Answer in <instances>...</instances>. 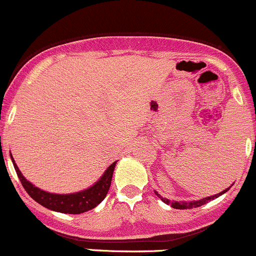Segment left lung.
Instances as JSON below:
<instances>
[{"label":"left lung","instance_id":"obj_1","mask_svg":"<svg viewBox=\"0 0 256 256\" xmlns=\"http://www.w3.org/2000/svg\"><path fill=\"white\" fill-rule=\"evenodd\" d=\"M229 190V188L228 189H225V190H222V193H219V194H216V196H208V198H206V199H202V200H196V202H189V203H186V202H180V203H179V202H170L169 200V199H166V198H163V196H160L158 194V192H154V193H156V196H158V198H160V200H163L164 203L166 204H169V206H173V208H176V209H186V208H198V206H204V204L206 203H208V200H212V199H214V198H218V196H222V194H224L225 192H228Z\"/></svg>","mask_w":256,"mask_h":256}]
</instances>
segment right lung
<instances>
[{
    "instance_id": "right-lung-1",
    "label": "right lung",
    "mask_w": 256,
    "mask_h": 256,
    "mask_svg": "<svg viewBox=\"0 0 256 256\" xmlns=\"http://www.w3.org/2000/svg\"><path fill=\"white\" fill-rule=\"evenodd\" d=\"M12 162H14V170H16L24 190L28 193V196L34 200H36L37 203L41 204L44 208L66 214H80L96 208L106 198L108 190H110V183H112L113 170H114L116 163H117V162H114V163H112V166H108V169L104 172L102 178L94 186L88 188L87 190L74 194H63L62 196V194L47 193V192L41 190L40 188L34 186V184L30 183L22 176L18 166L14 163V158H12Z\"/></svg>"
}]
</instances>
